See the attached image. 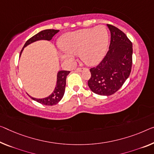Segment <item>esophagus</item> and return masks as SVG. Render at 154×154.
Listing matches in <instances>:
<instances>
[{
    "instance_id": "esophagus-1",
    "label": "esophagus",
    "mask_w": 154,
    "mask_h": 154,
    "mask_svg": "<svg viewBox=\"0 0 154 154\" xmlns=\"http://www.w3.org/2000/svg\"><path fill=\"white\" fill-rule=\"evenodd\" d=\"M85 69V68H77L76 69H75V72H82Z\"/></svg>"
}]
</instances>
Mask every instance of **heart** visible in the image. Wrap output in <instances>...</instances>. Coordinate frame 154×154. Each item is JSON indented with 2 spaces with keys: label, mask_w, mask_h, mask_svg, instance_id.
Instances as JSON below:
<instances>
[{
  "label": "heart",
  "mask_w": 154,
  "mask_h": 154,
  "mask_svg": "<svg viewBox=\"0 0 154 154\" xmlns=\"http://www.w3.org/2000/svg\"><path fill=\"white\" fill-rule=\"evenodd\" d=\"M109 43L107 29L103 25L80 29L64 34L60 39L63 51L60 58L66 63L74 60L75 54L87 65L98 63L107 52Z\"/></svg>",
  "instance_id": "heart-1"
}]
</instances>
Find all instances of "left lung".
I'll return each instance as SVG.
<instances>
[{
	"label": "left lung",
	"instance_id": "8db88e82",
	"mask_svg": "<svg viewBox=\"0 0 154 154\" xmlns=\"http://www.w3.org/2000/svg\"><path fill=\"white\" fill-rule=\"evenodd\" d=\"M111 32L109 51L100 64L90 69L88 86L101 96L116 92L128 79L132 65V43L121 30L107 25Z\"/></svg>",
	"mask_w": 154,
	"mask_h": 154
}]
</instances>
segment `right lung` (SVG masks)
Masks as SVG:
<instances>
[{"instance_id": "add662e5", "label": "right lung", "mask_w": 154, "mask_h": 154, "mask_svg": "<svg viewBox=\"0 0 154 154\" xmlns=\"http://www.w3.org/2000/svg\"><path fill=\"white\" fill-rule=\"evenodd\" d=\"M59 32V30L56 29H45L42 30L41 32L38 33L37 34L34 35L31 38H29L28 41L25 42L24 45V47H23V49L20 51V57L22 54L23 49L25 47H27L29 45L33 43V42L38 41H42V40H45V41H50L52 39L53 36ZM70 73L69 71H65L61 70L59 71L57 73V81H56V87L54 89V91L51 93L50 95L45 98H33V97L30 96L32 100L38 102V103L42 104L44 105H55L58 104L59 102L63 98L65 94V86H66V79H67V75Z\"/></svg>"}]
</instances>
